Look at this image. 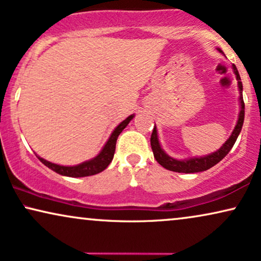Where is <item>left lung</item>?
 Wrapping results in <instances>:
<instances>
[{
    "label": "left lung",
    "mask_w": 261,
    "mask_h": 261,
    "mask_svg": "<svg viewBox=\"0 0 261 261\" xmlns=\"http://www.w3.org/2000/svg\"><path fill=\"white\" fill-rule=\"evenodd\" d=\"M219 53L223 51L221 49H217ZM232 69H234V73L236 75V80H238L239 84V91H240V106H241V109H240L238 122H236V126L232 130L231 135H230L228 140L223 144V146L213 152L211 154L204 155V157H194V158H188V160H175V158L170 157L165 153L163 148H162L160 140H158V134H157V128H153L151 135V147L152 151H153V155L155 161L160 163L162 167L168 169L170 171L175 172H185V174H192V172H200L205 171L207 169L215 167L218 162H221L223 158L225 157L226 154L229 153V151L231 150L232 146H234L236 139H238L240 132L242 129L243 126V120H245V103H243L242 98V83L241 77H240V74L238 72V68L235 67V64H232Z\"/></svg>",
    "instance_id": "1"
}]
</instances>
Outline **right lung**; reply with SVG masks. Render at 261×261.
Returning a JSON list of instances; mask_svg holds the SVG:
<instances>
[{"label":"right lung","instance_id":"obj_1","mask_svg":"<svg viewBox=\"0 0 261 261\" xmlns=\"http://www.w3.org/2000/svg\"><path fill=\"white\" fill-rule=\"evenodd\" d=\"M134 117V115H130L128 116L126 120L122 121L118 126L115 128L113 133H111L109 140L107 141V144L104 145V147L101 148V151L98 153L96 157L92 158V160L84 162V163H80L77 165H73V167H66V165H59L55 163H51V162L45 161L44 158H40L39 155L38 160L42 162L44 165H46L49 169H51L57 174L63 175V176H69V177H85V176H91L96 175L98 172H101L104 169L108 168V165L111 163L114 158L115 148H116V141L118 135L121 134L124 128L127 127V124L130 122L132 118Z\"/></svg>","mask_w":261,"mask_h":261}]
</instances>
